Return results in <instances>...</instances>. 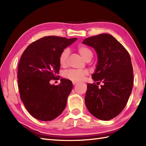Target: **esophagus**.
<instances>
[{
    "label": "esophagus",
    "instance_id": "esophagus-1",
    "mask_svg": "<svg viewBox=\"0 0 146 146\" xmlns=\"http://www.w3.org/2000/svg\"><path fill=\"white\" fill-rule=\"evenodd\" d=\"M72 83H73V85H75V84H76L77 83H78V82H76V81H73Z\"/></svg>",
    "mask_w": 146,
    "mask_h": 146
}]
</instances>
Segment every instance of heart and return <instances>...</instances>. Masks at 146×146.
<instances>
[{"label": "heart", "instance_id": "1", "mask_svg": "<svg viewBox=\"0 0 146 146\" xmlns=\"http://www.w3.org/2000/svg\"><path fill=\"white\" fill-rule=\"evenodd\" d=\"M78 51L79 52L81 56L84 59L85 61L92 59L93 56V53L91 49L87 46L84 45H80L78 48ZM70 51L68 49H64L60 54V58H59V63L61 66H66L67 64V60L68 55H69ZM87 75V71L83 70H70L66 71L64 73V76L65 78L70 79L73 81H80L82 80L85 76Z\"/></svg>", "mask_w": 146, "mask_h": 146}]
</instances>
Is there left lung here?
Here are the masks:
<instances>
[{
    "label": "left lung",
    "instance_id": "1",
    "mask_svg": "<svg viewBox=\"0 0 146 146\" xmlns=\"http://www.w3.org/2000/svg\"><path fill=\"white\" fill-rule=\"evenodd\" d=\"M83 44L93 48L98 61L94 81L104 83L100 87L88 83L85 102L88 111L97 119L108 120L124 108L134 83L130 55L117 40L108 34L86 38Z\"/></svg>",
    "mask_w": 146,
    "mask_h": 146
}]
</instances>
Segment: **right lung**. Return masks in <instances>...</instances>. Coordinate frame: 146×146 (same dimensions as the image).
Wrapping results in <instances>:
<instances>
[{
	"instance_id": "obj_1",
	"label": "right lung",
	"mask_w": 146,
	"mask_h": 146,
	"mask_svg": "<svg viewBox=\"0 0 146 146\" xmlns=\"http://www.w3.org/2000/svg\"><path fill=\"white\" fill-rule=\"evenodd\" d=\"M77 38L45 36L33 42L24 51L18 65V86L22 102L36 119L50 121L63 112L73 88L70 80L61 78L55 86L60 54Z\"/></svg>"
}]
</instances>
